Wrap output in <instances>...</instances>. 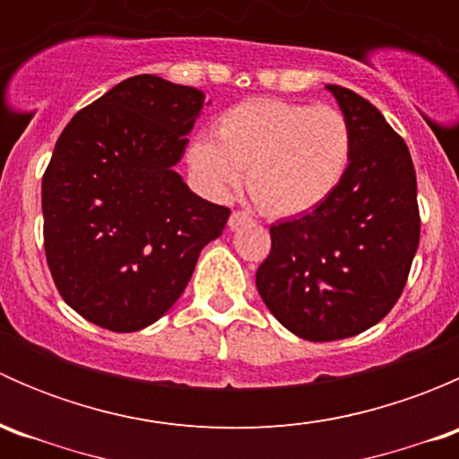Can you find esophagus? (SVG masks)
Here are the masks:
<instances>
[{
  "label": "esophagus",
  "mask_w": 459,
  "mask_h": 459,
  "mask_svg": "<svg viewBox=\"0 0 459 459\" xmlns=\"http://www.w3.org/2000/svg\"><path fill=\"white\" fill-rule=\"evenodd\" d=\"M248 224H253V217L251 215H247V212H242V211H233V212H230V217H229V226H230V229H239V226H248Z\"/></svg>",
  "instance_id": "obj_1"
}]
</instances>
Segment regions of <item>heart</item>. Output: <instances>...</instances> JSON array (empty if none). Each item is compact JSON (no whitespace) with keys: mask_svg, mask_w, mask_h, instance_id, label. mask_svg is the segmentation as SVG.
<instances>
[{"mask_svg":"<svg viewBox=\"0 0 459 459\" xmlns=\"http://www.w3.org/2000/svg\"><path fill=\"white\" fill-rule=\"evenodd\" d=\"M188 169L211 195L242 184L266 215L293 217L322 206L353 160V128L342 110L286 100H248L220 115L215 140L197 137Z\"/></svg>","mask_w":459,"mask_h":459,"instance_id":"1","label":"heart"}]
</instances>
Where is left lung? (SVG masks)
I'll return each mask as SVG.
<instances>
[{
  "label": "left lung",
  "mask_w": 459,
  "mask_h": 459,
  "mask_svg": "<svg viewBox=\"0 0 459 459\" xmlns=\"http://www.w3.org/2000/svg\"><path fill=\"white\" fill-rule=\"evenodd\" d=\"M326 91L353 128V160L322 206L271 226L255 275L268 311L308 342L375 326L404 290L420 244L409 146L371 101L335 84Z\"/></svg>",
  "instance_id": "1"
}]
</instances>
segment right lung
<instances>
[{"label":"right lung","mask_w":459,"mask_h":459,"mask_svg":"<svg viewBox=\"0 0 459 459\" xmlns=\"http://www.w3.org/2000/svg\"><path fill=\"white\" fill-rule=\"evenodd\" d=\"M204 92L135 75L82 108L41 179L44 248L64 302L88 322L133 333L186 289L230 211L202 200L175 166Z\"/></svg>","instance_id":"add662e5"}]
</instances>
